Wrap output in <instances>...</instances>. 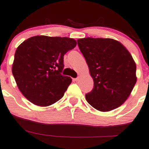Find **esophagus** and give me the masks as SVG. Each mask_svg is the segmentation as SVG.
Masks as SVG:
<instances>
[{
	"instance_id": "1",
	"label": "esophagus",
	"mask_w": 149,
	"mask_h": 149,
	"mask_svg": "<svg viewBox=\"0 0 149 149\" xmlns=\"http://www.w3.org/2000/svg\"><path fill=\"white\" fill-rule=\"evenodd\" d=\"M80 77L79 76V77H77V78H75V79H74V81H79V79H80Z\"/></svg>"
}]
</instances>
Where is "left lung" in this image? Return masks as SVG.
<instances>
[{"mask_svg": "<svg viewBox=\"0 0 149 149\" xmlns=\"http://www.w3.org/2000/svg\"><path fill=\"white\" fill-rule=\"evenodd\" d=\"M77 44L93 80V89L85 96L86 101L102 112L118 108L136 82L132 56L121 43L112 38H79Z\"/></svg>", "mask_w": 149, "mask_h": 149, "instance_id": "1", "label": "left lung"}]
</instances>
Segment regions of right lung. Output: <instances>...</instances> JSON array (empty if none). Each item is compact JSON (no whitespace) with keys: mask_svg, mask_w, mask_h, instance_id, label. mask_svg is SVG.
Listing matches in <instances>:
<instances>
[{"mask_svg":"<svg viewBox=\"0 0 149 149\" xmlns=\"http://www.w3.org/2000/svg\"><path fill=\"white\" fill-rule=\"evenodd\" d=\"M76 45L71 38L36 36L18 46L12 72L26 99L48 106L62 98L72 82L70 77L61 74L64 55Z\"/></svg>","mask_w":149,"mask_h":149,"instance_id":"obj_1","label":"right lung"}]
</instances>
